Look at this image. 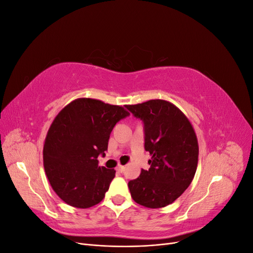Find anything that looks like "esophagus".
<instances>
[{
    "mask_svg": "<svg viewBox=\"0 0 253 253\" xmlns=\"http://www.w3.org/2000/svg\"><path fill=\"white\" fill-rule=\"evenodd\" d=\"M125 169H126L125 166H122V165H118V166L116 167V170H117L118 172H120V173L124 172V171H125Z\"/></svg>",
    "mask_w": 253,
    "mask_h": 253,
    "instance_id": "esophagus-1",
    "label": "esophagus"
}]
</instances>
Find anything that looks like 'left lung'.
<instances>
[{
	"label": "left lung",
	"instance_id": "left-lung-1",
	"mask_svg": "<svg viewBox=\"0 0 253 253\" xmlns=\"http://www.w3.org/2000/svg\"><path fill=\"white\" fill-rule=\"evenodd\" d=\"M126 108L144 124V149L152 155L149 170L128 181L132 198L145 208L172 204L192 182L198 142L188 117L173 103L153 99Z\"/></svg>",
	"mask_w": 253,
	"mask_h": 253
}]
</instances>
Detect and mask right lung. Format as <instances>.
<instances>
[{"mask_svg": "<svg viewBox=\"0 0 253 253\" xmlns=\"http://www.w3.org/2000/svg\"><path fill=\"white\" fill-rule=\"evenodd\" d=\"M127 115L120 105L78 98L53 119L43 165L52 190L64 203L85 209L103 200L116 171L99 167L97 158L108 150L115 125Z\"/></svg>", "mask_w": 253, "mask_h": 253, "instance_id": "1", "label": "right lung"}]
</instances>
